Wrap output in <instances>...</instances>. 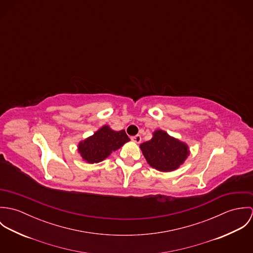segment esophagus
I'll use <instances>...</instances> for the list:
<instances>
[{
    "label": "esophagus",
    "mask_w": 253,
    "mask_h": 253,
    "mask_svg": "<svg viewBox=\"0 0 253 253\" xmlns=\"http://www.w3.org/2000/svg\"><path fill=\"white\" fill-rule=\"evenodd\" d=\"M131 140L133 141V142H135V143H140L141 142V136L139 135V134H137V135H135V136H132L131 137Z\"/></svg>",
    "instance_id": "34e87169"
}]
</instances>
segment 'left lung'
<instances>
[{
	"label": "left lung",
	"mask_w": 253,
	"mask_h": 253,
	"mask_svg": "<svg viewBox=\"0 0 253 253\" xmlns=\"http://www.w3.org/2000/svg\"><path fill=\"white\" fill-rule=\"evenodd\" d=\"M152 134L149 141L139 146L148 165L163 172L177 169L190 155L189 146L163 129H157Z\"/></svg>",
	"instance_id": "left-lung-1"
}]
</instances>
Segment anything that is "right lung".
<instances>
[{
  "label": "right lung",
  "mask_w": 253,
  "mask_h": 253,
  "mask_svg": "<svg viewBox=\"0 0 253 253\" xmlns=\"http://www.w3.org/2000/svg\"><path fill=\"white\" fill-rule=\"evenodd\" d=\"M130 139L126 131L114 130L110 126H103L92 135L82 140L78 144V152L87 164H97L120 149Z\"/></svg>",
  "instance_id": "1"
}]
</instances>
